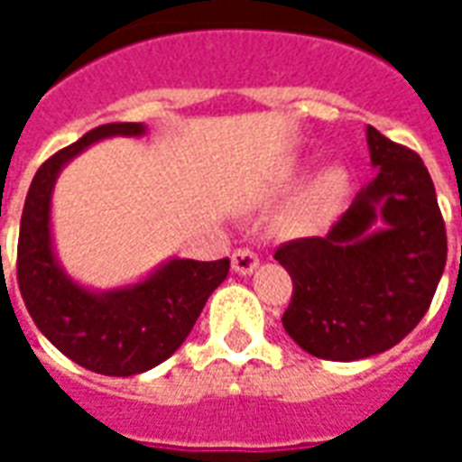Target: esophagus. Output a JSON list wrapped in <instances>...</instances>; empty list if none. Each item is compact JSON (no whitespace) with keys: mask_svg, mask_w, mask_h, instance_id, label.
Instances as JSON below:
<instances>
[{"mask_svg":"<svg viewBox=\"0 0 462 462\" xmlns=\"http://www.w3.org/2000/svg\"><path fill=\"white\" fill-rule=\"evenodd\" d=\"M257 264H260V257L250 247H237V250L232 252V270L237 272V274H250Z\"/></svg>","mask_w":462,"mask_h":462,"instance_id":"obj_1","label":"esophagus"}]
</instances>
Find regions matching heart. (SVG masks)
<instances>
[{"label": "heart", "mask_w": 462, "mask_h": 462, "mask_svg": "<svg viewBox=\"0 0 462 462\" xmlns=\"http://www.w3.org/2000/svg\"><path fill=\"white\" fill-rule=\"evenodd\" d=\"M348 192V175L339 165H329L310 182L304 190L294 215V227L297 230H311L329 220L334 212L339 210L341 200Z\"/></svg>", "instance_id": "obj_1"}]
</instances>
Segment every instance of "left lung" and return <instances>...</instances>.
<instances>
[{"instance_id":"left-lung-1","label":"left lung","mask_w":462,"mask_h":462,"mask_svg":"<svg viewBox=\"0 0 462 462\" xmlns=\"http://www.w3.org/2000/svg\"><path fill=\"white\" fill-rule=\"evenodd\" d=\"M378 172L327 237L280 245L291 277L282 324L307 354L327 361L374 356L416 329L446 270V222L420 155L366 128ZM382 205L387 227L368 233Z\"/></svg>"}]
</instances>
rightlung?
<instances>
[{
    "instance_id": "1",
    "label": "right lung",
    "mask_w": 462,
    "mask_h": 462,
    "mask_svg": "<svg viewBox=\"0 0 462 462\" xmlns=\"http://www.w3.org/2000/svg\"><path fill=\"white\" fill-rule=\"evenodd\" d=\"M141 123H106L42 162L26 192L16 282L32 319L61 354L104 376H133L175 354L230 260H172L135 287L91 294L59 270L49 235V200L59 171L86 145L108 135H141Z\"/></svg>"
}]
</instances>
